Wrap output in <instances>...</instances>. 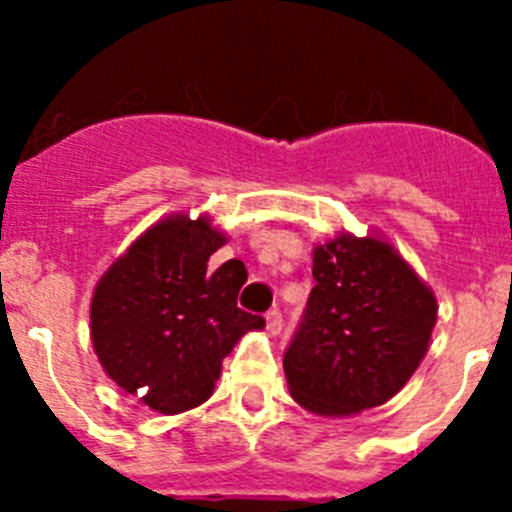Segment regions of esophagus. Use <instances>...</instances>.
Returning a JSON list of instances; mask_svg holds the SVG:
<instances>
[{
  "label": "esophagus",
  "instance_id": "34e87169",
  "mask_svg": "<svg viewBox=\"0 0 512 512\" xmlns=\"http://www.w3.org/2000/svg\"><path fill=\"white\" fill-rule=\"evenodd\" d=\"M282 312L279 310H269L266 312V330H269L271 336H277L279 330H282Z\"/></svg>",
  "mask_w": 512,
  "mask_h": 512
}]
</instances>
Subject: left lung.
<instances>
[{"label":"left lung","mask_w":512,"mask_h":512,"mask_svg":"<svg viewBox=\"0 0 512 512\" xmlns=\"http://www.w3.org/2000/svg\"><path fill=\"white\" fill-rule=\"evenodd\" d=\"M315 287L284 354L289 395L325 418L377 408L408 384L436 325V295L379 235L312 248Z\"/></svg>","instance_id":"obj_1"}]
</instances>
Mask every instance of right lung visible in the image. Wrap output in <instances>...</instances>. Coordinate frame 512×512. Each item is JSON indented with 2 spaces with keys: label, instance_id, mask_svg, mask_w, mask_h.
<instances>
[{
  "label": "right lung",
  "instance_id": "add662e5",
  "mask_svg": "<svg viewBox=\"0 0 512 512\" xmlns=\"http://www.w3.org/2000/svg\"><path fill=\"white\" fill-rule=\"evenodd\" d=\"M228 235L207 215L174 212L140 233L102 274L89 333L104 374L156 413L197 408L215 392L223 359L261 315L238 310L241 261L210 269Z\"/></svg>",
  "mask_w": 512,
  "mask_h": 512
}]
</instances>
